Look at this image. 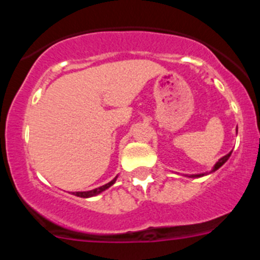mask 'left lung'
<instances>
[{
  "instance_id": "obj_1",
  "label": "left lung",
  "mask_w": 260,
  "mask_h": 260,
  "mask_svg": "<svg viewBox=\"0 0 260 260\" xmlns=\"http://www.w3.org/2000/svg\"><path fill=\"white\" fill-rule=\"evenodd\" d=\"M231 155H232V152H229V153H228V155H225V156H224V157H221V158H220L219 161L216 162L215 168H213V171H216V169H219V168H220V167H221V165H222V164H224V162H225V161H226V160H228V158H229V157H231ZM201 176H203V174H197V176H192V177H201Z\"/></svg>"
}]
</instances>
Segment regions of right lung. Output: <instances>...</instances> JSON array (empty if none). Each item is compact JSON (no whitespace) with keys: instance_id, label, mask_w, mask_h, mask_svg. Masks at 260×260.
Wrapping results in <instances>:
<instances>
[{"instance_id":"obj_1","label":"right lung","mask_w":260,"mask_h":260,"mask_svg":"<svg viewBox=\"0 0 260 260\" xmlns=\"http://www.w3.org/2000/svg\"><path fill=\"white\" fill-rule=\"evenodd\" d=\"M117 178V177H116ZM116 178H114L113 181H110L109 183H107V185L104 186H100V187H98V189H93V190H89V191H77L74 192V195H77V197H80V198H89V197H95V195L100 194L102 191H104V190H107L109 186L113 185L114 182H116Z\"/></svg>"}]
</instances>
